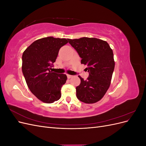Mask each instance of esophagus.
Returning <instances> with one entry per match:
<instances>
[{"label": "esophagus", "instance_id": "obj_1", "mask_svg": "<svg viewBox=\"0 0 146 146\" xmlns=\"http://www.w3.org/2000/svg\"><path fill=\"white\" fill-rule=\"evenodd\" d=\"M67 77H68V78H72L73 76H71V75H69V74H68V75H67Z\"/></svg>", "mask_w": 146, "mask_h": 146}]
</instances>
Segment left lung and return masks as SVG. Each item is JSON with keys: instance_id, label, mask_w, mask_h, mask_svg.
<instances>
[{"instance_id": "left-lung-1", "label": "left lung", "mask_w": 146, "mask_h": 146, "mask_svg": "<svg viewBox=\"0 0 146 146\" xmlns=\"http://www.w3.org/2000/svg\"><path fill=\"white\" fill-rule=\"evenodd\" d=\"M68 42L89 72L86 80L78 76L81 82L76 87L77 98L84 103H96L104 96L111 83L115 65L113 50L107 42L95 38L68 39Z\"/></svg>"}]
</instances>
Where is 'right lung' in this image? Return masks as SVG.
Masks as SVG:
<instances>
[{
  "instance_id": "1",
  "label": "right lung",
  "mask_w": 146,
  "mask_h": 146,
  "mask_svg": "<svg viewBox=\"0 0 146 146\" xmlns=\"http://www.w3.org/2000/svg\"><path fill=\"white\" fill-rule=\"evenodd\" d=\"M68 39L52 36L39 39L30 44L23 54L22 70L30 91L36 98L51 104L61 98V89L65 84L66 74L50 71L60 48Z\"/></svg>"
}]
</instances>
